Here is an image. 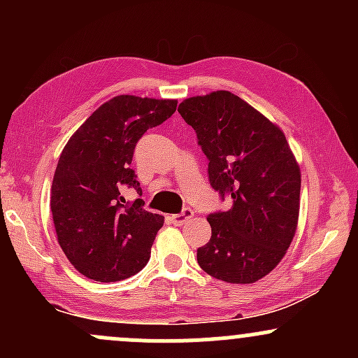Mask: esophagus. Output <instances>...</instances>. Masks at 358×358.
Returning a JSON list of instances; mask_svg holds the SVG:
<instances>
[{
	"mask_svg": "<svg viewBox=\"0 0 358 358\" xmlns=\"http://www.w3.org/2000/svg\"><path fill=\"white\" fill-rule=\"evenodd\" d=\"M193 217V210L190 207H185L182 212L180 213H175V215H171V222H173L175 225H183L185 222H188Z\"/></svg>",
	"mask_w": 358,
	"mask_h": 358,
	"instance_id": "34e87169",
	"label": "esophagus"
}]
</instances>
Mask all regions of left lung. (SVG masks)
I'll return each instance as SVG.
<instances>
[{
    "label": "left lung",
    "mask_w": 358,
    "mask_h": 358,
    "mask_svg": "<svg viewBox=\"0 0 358 358\" xmlns=\"http://www.w3.org/2000/svg\"><path fill=\"white\" fill-rule=\"evenodd\" d=\"M208 159V182L232 199L229 210L208 213L212 237L196 249L205 273L249 285L278 266L294 237L301 175L285 134L229 90L178 106Z\"/></svg>",
    "instance_id": "obj_1"
}]
</instances>
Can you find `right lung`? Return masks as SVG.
Listing matches in <instances>:
<instances>
[{"mask_svg": "<svg viewBox=\"0 0 358 358\" xmlns=\"http://www.w3.org/2000/svg\"><path fill=\"white\" fill-rule=\"evenodd\" d=\"M176 110V101L117 96L82 124L62 151L50 208L62 250L79 273L101 282L121 281L150 261L163 215L145 210L131 168L134 148L151 127Z\"/></svg>", "mask_w": 358, "mask_h": 358, "instance_id": "1", "label": "right lung"}]
</instances>
